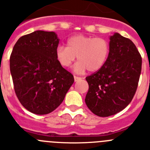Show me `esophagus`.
<instances>
[{"instance_id":"1","label":"esophagus","mask_w":150,"mask_h":150,"mask_svg":"<svg viewBox=\"0 0 150 150\" xmlns=\"http://www.w3.org/2000/svg\"><path fill=\"white\" fill-rule=\"evenodd\" d=\"M81 78H80V77H77V76H74V80H75V82H77L78 81L81 80Z\"/></svg>"}]
</instances>
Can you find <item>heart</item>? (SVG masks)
Here are the masks:
<instances>
[{"label":"heart","mask_w":150,"mask_h":150,"mask_svg":"<svg viewBox=\"0 0 150 150\" xmlns=\"http://www.w3.org/2000/svg\"><path fill=\"white\" fill-rule=\"evenodd\" d=\"M108 42L100 37L75 35L70 37L67 47L59 45L56 48V59L62 67L68 68L75 59L78 61L74 66L75 73L81 74L88 69L96 72L100 69L107 60L109 54Z\"/></svg>","instance_id":"heart-1"}]
</instances>
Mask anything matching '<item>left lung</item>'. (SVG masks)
<instances>
[{"mask_svg": "<svg viewBox=\"0 0 150 150\" xmlns=\"http://www.w3.org/2000/svg\"><path fill=\"white\" fill-rule=\"evenodd\" d=\"M103 67L86 78L89 84L85 103L94 114L109 117L132 102L138 84L142 59L132 40L114 33Z\"/></svg>", "mask_w": 150, "mask_h": 150, "instance_id": "left-lung-1", "label": "left lung"}]
</instances>
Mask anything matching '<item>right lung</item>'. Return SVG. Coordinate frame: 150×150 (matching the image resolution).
Returning <instances> with one entry per match:
<instances>
[{
  "label": "right lung",
  "instance_id": "1",
  "mask_svg": "<svg viewBox=\"0 0 150 150\" xmlns=\"http://www.w3.org/2000/svg\"><path fill=\"white\" fill-rule=\"evenodd\" d=\"M60 39L55 32L36 30L16 42L9 59L16 94L21 105L38 115L63 102L74 77L56 59Z\"/></svg>",
  "mask_w": 150,
  "mask_h": 150
}]
</instances>
